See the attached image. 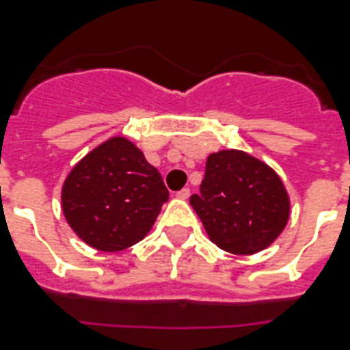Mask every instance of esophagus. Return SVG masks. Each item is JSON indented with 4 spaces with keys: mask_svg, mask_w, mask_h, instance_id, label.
Returning a JSON list of instances; mask_svg holds the SVG:
<instances>
[{
    "mask_svg": "<svg viewBox=\"0 0 350 350\" xmlns=\"http://www.w3.org/2000/svg\"><path fill=\"white\" fill-rule=\"evenodd\" d=\"M189 196H191L189 189H181L180 192H176V198H180V200H189Z\"/></svg>",
    "mask_w": 350,
    "mask_h": 350,
    "instance_id": "obj_1",
    "label": "esophagus"
}]
</instances>
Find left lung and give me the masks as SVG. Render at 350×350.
Returning <instances> with one entry per match:
<instances>
[{"label":"left lung","instance_id":"1","mask_svg":"<svg viewBox=\"0 0 350 350\" xmlns=\"http://www.w3.org/2000/svg\"><path fill=\"white\" fill-rule=\"evenodd\" d=\"M191 205L219 249L256 254L283 232L291 216L287 189L265 161L236 148L208 154L200 194Z\"/></svg>","mask_w":350,"mask_h":350}]
</instances>
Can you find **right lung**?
<instances>
[{"label":"right lung","instance_id":"1","mask_svg":"<svg viewBox=\"0 0 350 350\" xmlns=\"http://www.w3.org/2000/svg\"><path fill=\"white\" fill-rule=\"evenodd\" d=\"M167 200L169 191L158 169L123 136L92 148L62 187V208L70 229L103 252L142 241Z\"/></svg>","mask_w":350,"mask_h":350}]
</instances>
